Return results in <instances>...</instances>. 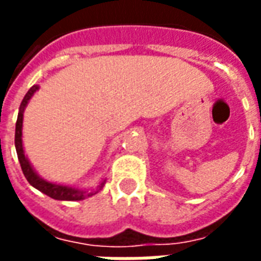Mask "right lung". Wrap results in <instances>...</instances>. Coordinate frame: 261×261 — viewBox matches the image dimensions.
<instances>
[{
  "label": "right lung",
  "mask_w": 261,
  "mask_h": 261,
  "mask_svg": "<svg viewBox=\"0 0 261 261\" xmlns=\"http://www.w3.org/2000/svg\"><path fill=\"white\" fill-rule=\"evenodd\" d=\"M40 87L33 86L28 91V94L23 98L20 108H19V113H17V120H16V128H15V148H16L17 159L22 167V171L26 179L29 181V184L34 187L36 190L41 191L42 194L48 195L49 198L57 200H83L92 196L96 192H99L102 190V187L105 185V179L102 181L101 184L98 185V188L95 191H86V190H79V188H73L69 185H62V184H55V182H49L47 179L41 178L40 175L36 173V170L33 169V166L30 165L28 156L24 155V149H23V141H22V127H23V113L24 109L28 106L30 98L34 95V92L37 91Z\"/></svg>",
  "instance_id": "right-lung-1"
}]
</instances>
